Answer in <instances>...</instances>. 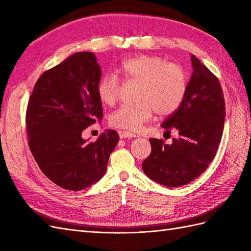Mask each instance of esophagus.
Masks as SVG:
<instances>
[{
  "label": "esophagus",
  "mask_w": 251,
  "mask_h": 251,
  "mask_svg": "<svg viewBox=\"0 0 251 251\" xmlns=\"http://www.w3.org/2000/svg\"><path fill=\"white\" fill-rule=\"evenodd\" d=\"M120 138L121 139H130V138H136V134L129 132V131H121L120 132Z\"/></svg>",
  "instance_id": "esophagus-1"
}]
</instances>
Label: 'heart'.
Listing matches in <instances>:
<instances>
[{
	"instance_id": "obj_1",
	"label": "heart",
	"mask_w": 251,
	"mask_h": 251,
	"mask_svg": "<svg viewBox=\"0 0 251 251\" xmlns=\"http://www.w3.org/2000/svg\"><path fill=\"white\" fill-rule=\"evenodd\" d=\"M119 72L126 81L139 83L134 104L122 105L111 113L109 122L113 127L138 130L155 111L160 117L175 112L188 89L187 71L180 64L168 62L160 56L138 55L121 63ZM121 81L115 74L102 76L98 85V95L106 105L117 102Z\"/></svg>"
}]
</instances>
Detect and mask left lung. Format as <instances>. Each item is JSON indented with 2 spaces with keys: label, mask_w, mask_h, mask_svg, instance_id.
I'll return each mask as SVG.
<instances>
[{
  "label": "left lung",
  "mask_w": 251,
  "mask_h": 251,
  "mask_svg": "<svg viewBox=\"0 0 251 251\" xmlns=\"http://www.w3.org/2000/svg\"><path fill=\"white\" fill-rule=\"evenodd\" d=\"M193 73L181 105L161 126L179 137L165 144L150 139L151 152L143 163L145 175L169 188L188 184L207 170L221 143L226 109L217 77L191 56Z\"/></svg>",
  "instance_id": "8db88e82"
}]
</instances>
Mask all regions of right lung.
<instances>
[{
  "label": "right lung",
  "mask_w": 251,
  "mask_h": 251,
  "mask_svg": "<svg viewBox=\"0 0 251 251\" xmlns=\"http://www.w3.org/2000/svg\"><path fill=\"white\" fill-rule=\"evenodd\" d=\"M101 71L91 52H79L37 80L26 110L29 150L50 180L80 191L104 176L119 134L108 129L95 142L82 131L102 118L98 85Z\"/></svg>",
  "instance_id": "obj_1"
}]
</instances>
